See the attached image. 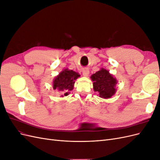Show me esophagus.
<instances>
[{"instance_id": "esophagus-1", "label": "esophagus", "mask_w": 160, "mask_h": 160, "mask_svg": "<svg viewBox=\"0 0 160 160\" xmlns=\"http://www.w3.org/2000/svg\"><path fill=\"white\" fill-rule=\"evenodd\" d=\"M89 74V71L88 69H84L83 71V75L85 77H88Z\"/></svg>"}]
</instances>
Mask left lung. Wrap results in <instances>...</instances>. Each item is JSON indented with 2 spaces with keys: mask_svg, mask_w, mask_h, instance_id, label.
Wrapping results in <instances>:
<instances>
[{
  "mask_svg": "<svg viewBox=\"0 0 160 160\" xmlns=\"http://www.w3.org/2000/svg\"><path fill=\"white\" fill-rule=\"evenodd\" d=\"M91 78L93 81V89L98 92L100 98H111L115 93L118 81L108 70L101 68L92 75Z\"/></svg>",
  "mask_w": 160,
  "mask_h": 160,
  "instance_id": "8db88e82",
  "label": "left lung"
}]
</instances>
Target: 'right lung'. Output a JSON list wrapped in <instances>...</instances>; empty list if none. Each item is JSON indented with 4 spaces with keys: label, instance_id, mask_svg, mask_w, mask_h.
I'll list each match as a JSON object with an SVG mask.
<instances>
[{
    "label": "right lung",
    "instance_id": "add662e5",
    "mask_svg": "<svg viewBox=\"0 0 160 160\" xmlns=\"http://www.w3.org/2000/svg\"><path fill=\"white\" fill-rule=\"evenodd\" d=\"M79 76L78 72L72 70H69L68 69L62 70L53 80V89L62 91L65 96L68 95L69 91L73 89L75 81ZM61 97H63V95H61Z\"/></svg>",
    "mask_w": 160,
    "mask_h": 160
}]
</instances>
